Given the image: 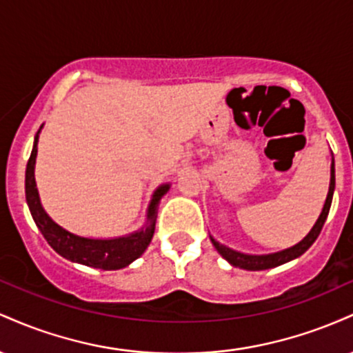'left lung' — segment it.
Returning a JSON list of instances; mask_svg holds the SVG:
<instances>
[{"instance_id": "left-lung-1", "label": "left lung", "mask_w": 353, "mask_h": 353, "mask_svg": "<svg viewBox=\"0 0 353 353\" xmlns=\"http://www.w3.org/2000/svg\"><path fill=\"white\" fill-rule=\"evenodd\" d=\"M334 189H335V164L334 161H332L329 194H327V199H325V204H323L322 212H320L317 222H315V225L312 228L310 232L307 234L299 244H295L294 247H289V249L281 250V252H275V254H267V255H250V254H242V252H237V250L229 249L228 245L221 244V242H217L216 239L212 237H210V241H212V244L217 249V252L221 254L229 264H232L234 267H239V269L265 270V269H272V267L285 264V262L289 261H294V259L301 257V255L305 252L312 244H314L315 239L319 237L320 230H322L323 224H325V219L329 216L332 197H334Z\"/></svg>"}]
</instances>
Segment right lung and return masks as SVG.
<instances>
[{
  "label": "right lung",
  "instance_id": "add662e5",
  "mask_svg": "<svg viewBox=\"0 0 353 353\" xmlns=\"http://www.w3.org/2000/svg\"><path fill=\"white\" fill-rule=\"evenodd\" d=\"M43 128V125H41ZM41 131V129H39ZM38 134L34 137L33 151H31L30 161L26 165V202L30 208L31 216H33L36 225L41 230L43 237L46 239L48 244L58 252L61 257L68 259L71 262L94 267V269L103 270H117L128 267L132 261L144 254L148 249L149 242L154 236L157 219V205H159L161 197L169 190V184H163L154 192L151 204L148 208V221L144 228L137 232L129 234L124 237L116 239H88L76 236V234L68 232L61 225L56 224L52 219L48 216L46 210L43 209L41 201H39L38 189H36L34 181V164L36 154H38Z\"/></svg>",
  "mask_w": 353,
  "mask_h": 353
}]
</instances>
